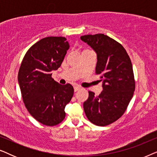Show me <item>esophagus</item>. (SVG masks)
<instances>
[{
  "mask_svg": "<svg viewBox=\"0 0 157 157\" xmlns=\"http://www.w3.org/2000/svg\"><path fill=\"white\" fill-rule=\"evenodd\" d=\"M81 89V86H76L74 87V91L76 92L77 91H78V90H80Z\"/></svg>",
  "mask_w": 157,
  "mask_h": 157,
  "instance_id": "obj_1",
  "label": "esophagus"
}]
</instances>
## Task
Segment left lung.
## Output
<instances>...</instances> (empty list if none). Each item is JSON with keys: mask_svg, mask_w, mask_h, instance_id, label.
<instances>
[{"mask_svg": "<svg viewBox=\"0 0 157 157\" xmlns=\"http://www.w3.org/2000/svg\"><path fill=\"white\" fill-rule=\"evenodd\" d=\"M81 39L97 53L96 74L100 75L104 89L98 96L89 91L83 109L91 123L109 125L124 114L134 95L132 61L123 46L104 34L84 35Z\"/></svg>", "mask_w": 157, "mask_h": 157, "instance_id": "obj_1", "label": "left lung"}]
</instances>
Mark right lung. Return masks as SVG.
Listing matches in <instances>:
<instances>
[{"mask_svg": "<svg viewBox=\"0 0 157 157\" xmlns=\"http://www.w3.org/2000/svg\"><path fill=\"white\" fill-rule=\"evenodd\" d=\"M69 44L65 37L42 38L23 57L18 80L25 108L36 121L53 126L66 117L65 107L74 95L70 83L61 85L51 71L61 66Z\"/></svg>", "mask_w": 157, "mask_h": 157, "instance_id": "obj_1", "label": "right lung"}]
</instances>
